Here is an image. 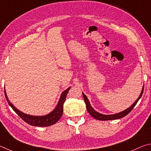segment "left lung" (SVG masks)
<instances>
[{
  "label": "left lung",
  "mask_w": 151,
  "mask_h": 151,
  "mask_svg": "<svg viewBox=\"0 0 151 151\" xmlns=\"http://www.w3.org/2000/svg\"><path fill=\"white\" fill-rule=\"evenodd\" d=\"M143 91H144V86H143V88H142V89L141 91V93L140 94V96L139 97V98L137 99V101L134 103V104L131 105L130 107H129L127 109H126L125 111H123L121 112V113H119L117 114H114V115H103L101 114V113H99L98 112H97L95 111L93 108L91 107L90 104H89V100L87 98V97L86 96V95L83 93V99H84V101H85L86 103V109L88 110V113L90 114L92 117L93 118L96 119L97 120H100V121H107V120H113V119H120V118H122L124 117L125 116H126L127 114H129V113H130L132 109H133L134 107L135 106L136 104H137V102L139 100V99L141 98L142 93H143Z\"/></svg>",
  "instance_id": "left-lung-1"
}]
</instances>
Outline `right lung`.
<instances>
[{
    "label": "right lung",
    "instance_id": "obj_1",
    "mask_svg": "<svg viewBox=\"0 0 151 151\" xmlns=\"http://www.w3.org/2000/svg\"><path fill=\"white\" fill-rule=\"evenodd\" d=\"M71 88H68L66 90L62 92V95H61L60 101L58 102L57 105V107L55 108V109L51 112L50 114L44 116H41V117H37V116H32L29 115H26L25 113L20 111L19 110H18L17 108L14 107L8 99L6 96V91H4L5 97L8 102V104H9L10 107H12V109L14 111L15 113L19 116V117L22 119V120L25 121L26 123L32 126H36V127H48L50 125H52L57 123L58 121L60 120V119L62 116L63 114V105L64 102L65 101V97L67 96L68 92L70 90Z\"/></svg>",
    "mask_w": 151,
    "mask_h": 151
}]
</instances>
